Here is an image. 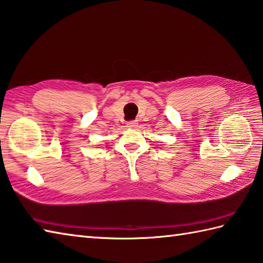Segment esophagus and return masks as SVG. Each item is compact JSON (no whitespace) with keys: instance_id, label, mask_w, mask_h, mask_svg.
I'll list each match as a JSON object with an SVG mask.
<instances>
[{"instance_id":"34e87169","label":"esophagus","mask_w":263,"mask_h":263,"mask_svg":"<svg viewBox=\"0 0 263 263\" xmlns=\"http://www.w3.org/2000/svg\"><path fill=\"white\" fill-rule=\"evenodd\" d=\"M137 124H138L137 121H131V122L127 123V126H128V127H136Z\"/></svg>"}]
</instances>
